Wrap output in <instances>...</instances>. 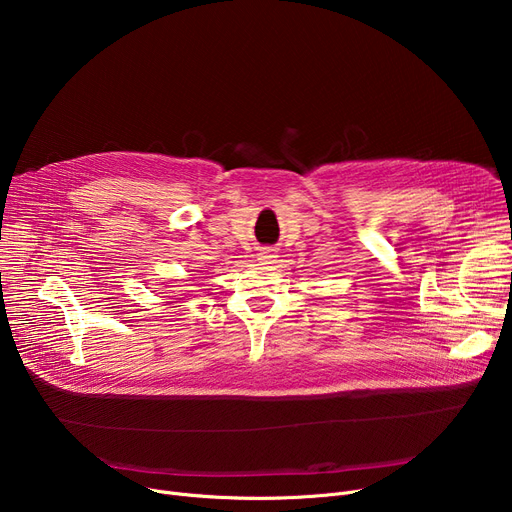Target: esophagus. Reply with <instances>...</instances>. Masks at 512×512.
<instances>
[{
  "label": "esophagus",
  "instance_id": "esophagus-1",
  "mask_svg": "<svg viewBox=\"0 0 512 512\" xmlns=\"http://www.w3.org/2000/svg\"><path fill=\"white\" fill-rule=\"evenodd\" d=\"M276 253L272 251V249H263L259 255H257V259L263 263V265H272V263H276Z\"/></svg>",
  "mask_w": 512,
  "mask_h": 512
}]
</instances>
